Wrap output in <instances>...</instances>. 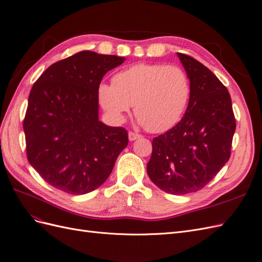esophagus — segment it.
Here are the masks:
<instances>
[{
	"label": "esophagus",
	"mask_w": 262,
	"mask_h": 262,
	"mask_svg": "<svg viewBox=\"0 0 262 262\" xmlns=\"http://www.w3.org/2000/svg\"><path fill=\"white\" fill-rule=\"evenodd\" d=\"M142 138V136L141 134H138V133H136V132H129V140L130 141H136V140H138V139H141Z\"/></svg>",
	"instance_id": "obj_1"
}]
</instances>
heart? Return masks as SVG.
Returning <instances> with one entry per match:
<instances>
[{
    "label": "heart",
    "mask_w": 262,
    "mask_h": 262,
    "mask_svg": "<svg viewBox=\"0 0 262 262\" xmlns=\"http://www.w3.org/2000/svg\"><path fill=\"white\" fill-rule=\"evenodd\" d=\"M190 80L178 66L137 63L119 71L113 85L98 86L99 104L115 122H122L134 105L141 124L153 133L175 126L190 98Z\"/></svg>",
    "instance_id": "heart-1"
}]
</instances>
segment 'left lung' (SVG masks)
Returning <instances> with one entry per match:
<instances>
[{"mask_svg":"<svg viewBox=\"0 0 262 262\" xmlns=\"http://www.w3.org/2000/svg\"><path fill=\"white\" fill-rule=\"evenodd\" d=\"M190 80L187 112L173 128L153 139L147 175L170 194L207 186L231 156L236 121L226 87L202 63L177 53Z\"/></svg>","mask_w":262,"mask_h":262,"instance_id":"left-lung-1","label":"left lung"}]
</instances>
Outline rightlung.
Here are the masks:
<instances>
[{"instance_id":"right-lung-1","label":"right lung","mask_w":262,"mask_h":262,"mask_svg":"<svg viewBox=\"0 0 262 262\" xmlns=\"http://www.w3.org/2000/svg\"><path fill=\"white\" fill-rule=\"evenodd\" d=\"M118 55L81 51L53 63L31 87L24 119L28 162L70 194L100 187L128 145V131L98 120V86Z\"/></svg>"}]
</instances>
